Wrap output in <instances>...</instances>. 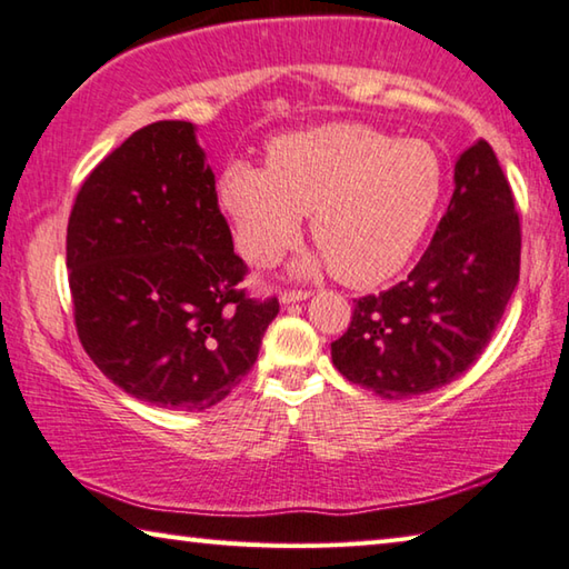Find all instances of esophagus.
I'll return each mask as SVG.
<instances>
[{
	"label": "esophagus",
	"instance_id": "34e87169",
	"mask_svg": "<svg viewBox=\"0 0 569 569\" xmlns=\"http://www.w3.org/2000/svg\"><path fill=\"white\" fill-rule=\"evenodd\" d=\"M311 296L308 291H283L281 293V303L288 306V303H298V301H306V298Z\"/></svg>",
	"mask_w": 569,
	"mask_h": 569
}]
</instances>
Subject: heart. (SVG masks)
Segmentation results:
<instances>
[{
  "label": "heart",
  "mask_w": 569,
  "mask_h": 569,
  "mask_svg": "<svg viewBox=\"0 0 569 569\" xmlns=\"http://www.w3.org/2000/svg\"><path fill=\"white\" fill-rule=\"evenodd\" d=\"M445 168L423 140H397L366 124L278 134L258 170L233 162L218 180L238 253L271 266L301 236L311 216V238L321 253L301 271L331 266L341 283L377 286L399 273L435 218Z\"/></svg>",
  "instance_id": "obj_1"
}]
</instances>
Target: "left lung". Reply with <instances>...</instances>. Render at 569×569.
<instances>
[{
	"label": "left lung",
	"instance_id": "obj_1",
	"mask_svg": "<svg viewBox=\"0 0 569 569\" xmlns=\"http://www.w3.org/2000/svg\"><path fill=\"white\" fill-rule=\"evenodd\" d=\"M522 230L495 150L457 158L455 192L407 281L353 301L331 359L381 399H411L461 377L487 349L519 281Z\"/></svg>",
	"mask_w": 569,
	"mask_h": 569
}]
</instances>
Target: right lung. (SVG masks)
<instances>
[{
    "mask_svg": "<svg viewBox=\"0 0 569 569\" xmlns=\"http://www.w3.org/2000/svg\"><path fill=\"white\" fill-rule=\"evenodd\" d=\"M77 336L130 397L176 411L223 401L253 369L278 298L240 291L196 124L152 122L114 148L67 223Z\"/></svg>",
    "mask_w": 569,
    "mask_h": 569,
    "instance_id": "right-lung-1",
    "label": "right lung"
}]
</instances>
